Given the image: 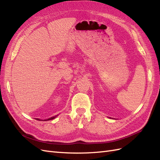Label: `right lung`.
<instances>
[{
	"label": "right lung",
	"mask_w": 160,
	"mask_h": 160,
	"mask_svg": "<svg viewBox=\"0 0 160 160\" xmlns=\"http://www.w3.org/2000/svg\"><path fill=\"white\" fill-rule=\"evenodd\" d=\"M57 116H53V117H51V118H48V119H47V120H52V119H55V118L57 117ZM38 120H40L39 119H37Z\"/></svg>",
	"instance_id": "1"
}]
</instances>
